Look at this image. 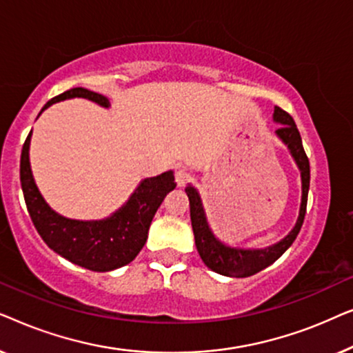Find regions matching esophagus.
<instances>
[{"instance_id":"34e87169","label":"esophagus","mask_w":353,"mask_h":353,"mask_svg":"<svg viewBox=\"0 0 353 353\" xmlns=\"http://www.w3.org/2000/svg\"><path fill=\"white\" fill-rule=\"evenodd\" d=\"M190 172L186 170V168H176L175 172V180H176V185L178 186H185L188 181H190Z\"/></svg>"}]
</instances>
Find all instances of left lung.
<instances>
[{"label":"left lung","instance_id":"8db88e82","mask_svg":"<svg viewBox=\"0 0 353 353\" xmlns=\"http://www.w3.org/2000/svg\"><path fill=\"white\" fill-rule=\"evenodd\" d=\"M273 120L276 123H281L274 133L278 134V138L281 139V141L288 146L289 151H291L294 161H296L299 170H301L302 178V202L301 210H299V219L296 226H294L292 231L286 236V238L281 239L276 244L270 245L267 249H238L225 245L221 241L215 238L212 230L209 228L204 207H202L201 202V196L196 188L188 185L185 190L188 199H190L191 225L192 231H194L197 252H199L202 262H204L212 272L225 274V276H252V274L262 272L263 268H267L273 262H276V260L291 248L294 241H296L299 231L302 228L303 219H305L308 188H310V162H308L307 154L303 151L301 133H299L297 125L294 122L291 115L276 105L273 112Z\"/></svg>","mask_w":353,"mask_h":353}]
</instances>
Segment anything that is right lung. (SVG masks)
I'll return each mask as SVG.
<instances>
[{"label":"right lung","mask_w":353,"mask_h":353,"mask_svg":"<svg viewBox=\"0 0 353 353\" xmlns=\"http://www.w3.org/2000/svg\"><path fill=\"white\" fill-rule=\"evenodd\" d=\"M70 98H85L109 108L105 96L86 88H72L48 101L41 112L51 104ZM30 137L32 132L22 146L21 185L28 214L48 248L91 272H110L132 262L146 243L149 226L162 201L176 186L173 172H163L162 175L143 180L127 204L109 219L70 220L56 214L38 191L28 161Z\"/></svg>","instance_id":"right-lung-1"}]
</instances>
